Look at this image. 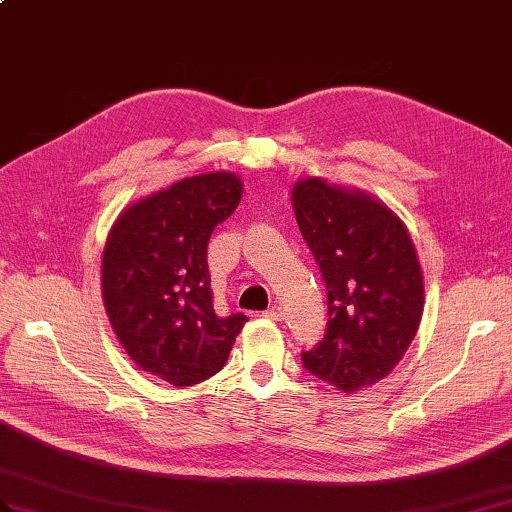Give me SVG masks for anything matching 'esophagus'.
Here are the masks:
<instances>
[{
    "label": "esophagus",
    "instance_id": "34e87169",
    "mask_svg": "<svg viewBox=\"0 0 512 512\" xmlns=\"http://www.w3.org/2000/svg\"><path fill=\"white\" fill-rule=\"evenodd\" d=\"M263 317H267V319H271V321H282L284 313H282V308H280V306H271L269 310H265Z\"/></svg>",
    "mask_w": 512,
    "mask_h": 512
}]
</instances>
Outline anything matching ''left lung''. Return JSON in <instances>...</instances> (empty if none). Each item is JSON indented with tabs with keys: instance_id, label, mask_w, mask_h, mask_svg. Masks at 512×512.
<instances>
[{
	"instance_id": "8db88e82",
	"label": "left lung",
	"mask_w": 512,
	"mask_h": 512,
	"mask_svg": "<svg viewBox=\"0 0 512 512\" xmlns=\"http://www.w3.org/2000/svg\"><path fill=\"white\" fill-rule=\"evenodd\" d=\"M299 232L328 291V328L304 367L341 393L376 384L415 339L423 273L413 239L393 210L363 191L321 178L293 186Z\"/></svg>"
}]
</instances>
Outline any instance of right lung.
I'll return each instance as SVG.
<instances>
[{
    "mask_svg": "<svg viewBox=\"0 0 512 512\" xmlns=\"http://www.w3.org/2000/svg\"><path fill=\"white\" fill-rule=\"evenodd\" d=\"M228 171L173 182L128 206L102 258L104 306L119 343L143 371L191 386L226 365L247 317H219L208 273V241L241 202Z\"/></svg>",
    "mask_w": 512,
    "mask_h": 512,
    "instance_id": "add662e5",
    "label": "right lung"
}]
</instances>
